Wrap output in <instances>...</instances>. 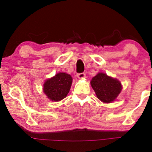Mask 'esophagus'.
<instances>
[{"instance_id":"34e87169","label":"esophagus","mask_w":152,"mask_h":152,"mask_svg":"<svg viewBox=\"0 0 152 152\" xmlns=\"http://www.w3.org/2000/svg\"><path fill=\"white\" fill-rule=\"evenodd\" d=\"M77 77L80 79V80H81V79H83L85 77V74L84 72H82V73H78L77 75Z\"/></svg>"}]
</instances>
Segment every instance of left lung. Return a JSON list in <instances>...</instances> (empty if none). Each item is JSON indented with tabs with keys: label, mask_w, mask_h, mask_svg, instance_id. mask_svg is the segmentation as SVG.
<instances>
[{
	"label": "left lung",
	"mask_w": 152,
	"mask_h": 152,
	"mask_svg": "<svg viewBox=\"0 0 152 152\" xmlns=\"http://www.w3.org/2000/svg\"><path fill=\"white\" fill-rule=\"evenodd\" d=\"M91 85L97 98L104 103H111L115 101L122 91V84L120 81L103 72H99L93 77L91 81Z\"/></svg>",
	"instance_id": "8db88e82"
}]
</instances>
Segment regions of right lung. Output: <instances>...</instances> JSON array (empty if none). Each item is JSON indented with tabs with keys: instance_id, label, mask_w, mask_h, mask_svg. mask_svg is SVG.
Segmentation results:
<instances>
[{
	"instance_id": "right-lung-1",
	"label": "right lung",
	"mask_w": 152,
	"mask_h": 152,
	"mask_svg": "<svg viewBox=\"0 0 152 152\" xmlns=\"http://www.w3.org/2000/svg\"><path fill=\"white\" fill-rule=\"evenodd\" d=\"M72 82L70 75L59 72L43 84V91L48 98L52 101L59 102L67 96Z\"/></svg>"
}]
</instances>
